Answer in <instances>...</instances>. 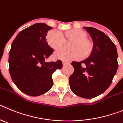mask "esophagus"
<instances>
[{"instance_id": "1", "label": "esophagus", "mask_w": 123, "mask_h": 123, "mask_svg": "<svg viewBox=\"0 0 123 123\" xmlns=\"http://www.w3.org/2000/svg\"><path fill=\"white\" fill-rule=\"evenodd\" d=\"M69 62H65V61L62 62L63 66H67V65H69Z\"/></svg>"}]
</instances>
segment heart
<instances>
[{
  "instance_id": "1",
  "label": "heart",
  "mask_w": 123,
  "mask_h": 123,
  "mask_svg": "<svg viewBox=\"0 0 123 123\" xmlns=\"http://www.w3.org/2000/svg\"><path fill=\"white\" fill-rule=\"evenodd\" d=\"M88 37L85 31L74 29L60 33L58 31L51 30L46 35V40L49 45L54 49H59L64 46L66 41H73L70 45V50L62 49L56 51L54 58L64 61H71L80 58L89 57L92 53L94 43Z\"/></svg>"
}]
</instances>
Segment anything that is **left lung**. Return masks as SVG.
<instances>
[{
	"label": "left lung",
	"instance_id": "1",
	"mask_svg": "<svg viewBox=\"0 0 123 123\" xmlns=\"http://www.w3.org/2000/svg\"><path fill=\"white\" fill-rule=\"evenodd\" d=\"M91 36L94 48L91 55L81 62H72L74 71L69 77L70 89L84 98L103 93L111 84L118 68L116 47L103 32L84 27ZM85 67H81V64Z\"/></svg>",
	"mask_w": 123,
	"mask_h": 123
}]
</instances>
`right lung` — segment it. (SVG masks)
<instances>
[{"label": "right lung", "mask_w": 123, "mask_h": 123, "mask_svg": "<svg viewBox=\"0 0 123 123\" xmlns=\"http://www.w3.org/2000/svg\"><path fill=\"white\" fill-rule=\"evenodd\" d=\"M52 27L38 23L19 33L9 52V72L13 82L28 95L36 97L53 87L52 75L62 68L61 61H45L54 51L46 36Z\"/></svg>", "instance_id": "add662e5"}]
</instances>
